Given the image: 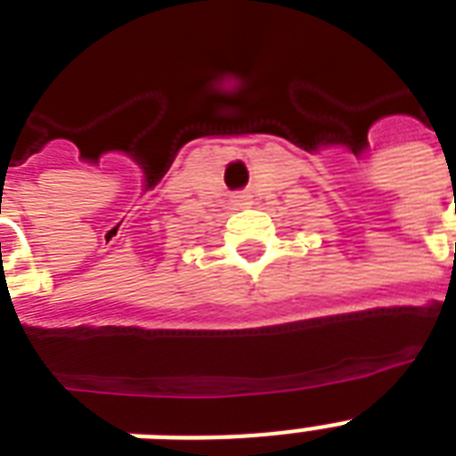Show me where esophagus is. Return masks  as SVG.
Here are the masks:
<instances>
[{"label": "esophagus", "mask_w": 456, "mask_h": 456, "mask_svg": "<svg viewBox=\"0 0 456 456\" xmlns=\"http://www.w3.org/2000/svg\"><path fill=\"white\" fill-rule=\"evenodd\" d=\"M241 200H248V196H241Z\"/></svg>", "instance_id": "1"}]
</instances>
